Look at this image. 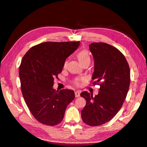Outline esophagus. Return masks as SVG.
Returning <instances> with one entry per match:
<instances>
[{
    "mask_svg": "<svg viewBox=\"0 0 147 147\" xmlns=\"http://www.w3.org/2000/svg\"><path fill=\"white\" fill-rule=\"evenodd\" d=\"M80 91H75V97H78L80 96Z\"/></svg>",
    "mask_w": 147,
    "mask_h": 147,
    "instance_id": "esophagus-1",
    "label": "esophagus"
}]
</instances>
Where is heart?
Here are the masks:
<instances>
[{"label": "heart", "mask_w": 147, "mask_h": 147, "mask_svg": "<svg viewBox=\"0 0 147 147\" xmlns=\"http://www.w3.org/2000/svg\"><path fill=\"white\" fill-rule=\"evenodd\" d=\"M77 56L78 59L80 61V63L82 64H83L84 63H87V62L90 63L91 58H90V54H89L88 50H82L77 53ZM67 63H68V61H67V59H66L64 63V68L66 67L67 65ZM83 80V78H75L74 80V83L76 86H80V81Z\"/></svg>", "instance_id": "obj_1"}]
</instances>
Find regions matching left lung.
I'll return each mask as SVG.
<instances>
[{"label": "left lung", "instance_id": "8db88e82", "mask_svg": "<svg viewBox=\"0 0 147 147\" xmlns=\"http://www.w3.org/2000/svg\"><path fill=\"white\" fill-rule=\"evenodd\" d=\"M89 47L94 60L92 84L100 88L94 97L87 91L80 94L86 102L82 118L87 125L97 126L109 121L121 108L129 88L130 69L123 53L109 44L92 43Z\"/></svg>", "mask_w": 147, "mask_h": 147}]
</instances>
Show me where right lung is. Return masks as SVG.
<instances>
[{
  "mask_svg": "<svg viewBox=\"0 0 147 147\" xmlns=\"http://www.w3.org/2000/svg\"><path fill=\"white\" fill-rule=\"evenodd\" d=\"M79 45V41L44 42L30 48L22 59L19 69L22 94L38 122L49 126L58 124L67 106L74 99L73 90L56 91L53 86L66 58Z\"/></svg>",
  "mask_w": 147,
  "mask_h": 147,
  "instance_id": "right-lung-1",
  "label": "right lung"
}]
</instances>
